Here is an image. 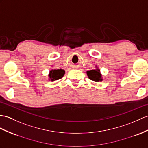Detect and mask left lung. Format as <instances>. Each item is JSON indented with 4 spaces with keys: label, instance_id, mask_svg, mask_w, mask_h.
<instances>
[{
    "label": "left lung",
    "instance_id": "1",
    "mask_svg": "<svg viewBox=\"0 0 148 148\" xmlns=\"http://www.w3.org/2000/svg\"><path fill=\"white\" fill-rule=\"evenodd\" d=\"M86 73H87L88 78L91 80H93L95 82H99L102 80V79L101 78L102 75L100 73L99 69H95L87 71Z\"/></svg>",
    "mask_w": 148,
    "mask_h": 148
}]
</instances>
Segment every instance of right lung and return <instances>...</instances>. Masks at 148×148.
<instances>
[{
	"label": "right lung",
	"mask_w": 148,
	"mask_h": 148,
	"mask_svg": "<svg viewBox=\"0 0 148 148\" xmlns=\"http://www.w3.org/2000/svg\"><path fill=\"white\" fill-rule=\"evenodd\" d=\"M64 75V70L62 69L58 70H52L50 71L49 75V78H51V80H57L62 78Z\"/></svg>",
	"instance_id": "right-lung-1"
}]
</instances>
